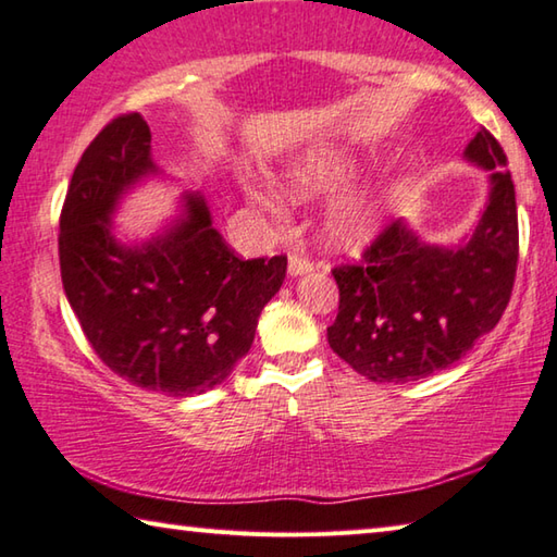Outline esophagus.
<instances>
[{"mask_svg": "<svg viewBox=\"0 0 557 557\" xmlns=\"http://www.w3.org/2000/svg\"><path fill=\"white\" fill-rule=\"evenodd\" d=\"M314 268V262L309 260V258H305V256H299V252H292L289 256V275H305V272H309Z\"/></svg>", "mask_w": 557, "mask_h": 557, "instance_id": "1", "label": "esophagus"}]
</instances>
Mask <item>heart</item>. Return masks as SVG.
Returning <instances> with one entry per match:
<instances>
[{
	"instance_id": "obj_1",
	"label": "heart",
	"mask_w": 557,
	"mask_h": 557,
	"mask_svg": "<svg viewBox=\"0 0 557 557\" xmlns=\"http://www.w3.org/2000/svg\"><path fill=\"white\" fill-rule=\"evenodd\" d=\"M358 172V159L351 152L312 154L292 169V188L299 196H314L346 184ZM379 223V206L371 196H354L332 215V238L344 245L369 240Z\"/></svg>"
}]
</instances>
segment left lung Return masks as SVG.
<instances>
[{
	"instance_id": "8db88e82",
	"label": "left lung",
	"mask_w": 557,
	"mask_h": 557,
	"mask_svg": "<svg viewBox=\"0 0 557 557\" xmlns=\"http://www.w3.org/2000/svg\"><path fill=\"white\" fill-rule=\"evenodd\" d=\"M492 172V194L471 238L459 248L428 245L403 219L338 265V314L329 346L375 383H405L447 369L492 332L511 299L518 265L516 188L506 154L482 127L465 149Z\"/></svg>"
}]
</instances>
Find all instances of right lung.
<instances>
[{
    "label": "right lung",
    "instance_id": "1",
    "mask_svg": "<svg viewBox=\"0 0 557 557\" xmlns=\"http://www.w3.org/2000/svg\"><path fill=\"white\" fill-rule=\"evenodd\" d=\"M149 143L143 115L125 112L83 152L61 211L63 289L110 371L139 388L206 393L250 351L287 258L235 256L201 196H186L184 219L164 235L120 245L110 215L132 184L157 172Z\"/></svg>",
    "mask_w": 557,
    "mask_h": 557
}]
</instances>
